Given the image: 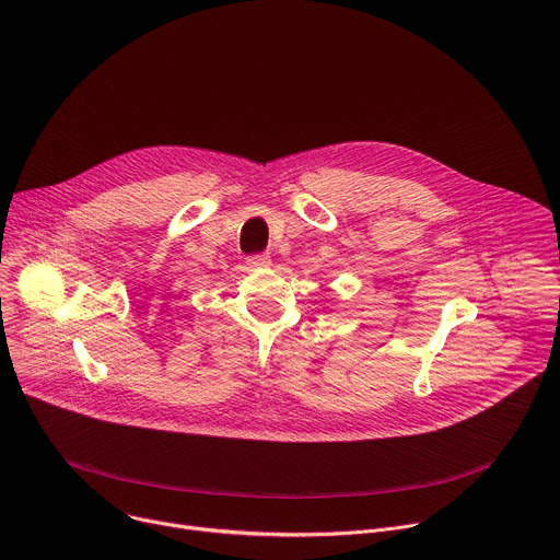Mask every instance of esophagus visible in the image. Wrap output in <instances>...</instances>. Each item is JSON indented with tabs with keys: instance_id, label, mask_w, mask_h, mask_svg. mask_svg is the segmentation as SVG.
Returning a JSON list of instances; mask_svg holds the SVG:
<instances>
[{
	"instance_id": "esophagus-1",
	"label": "esophagus",
	"mask_w": 560,
	"mask_h": 560,
	"mask_svg": "<svg viewBox=\"0 0 560 560\" xmlns=\"http://www.w3.org/2000/svg\"><path fill=\"white\" fill-rule=\"evenodd\" d=\"M246 266L248 268H270L272 266V259L268 257V255H253V257H248L246 259Z\"/></svg>"
}]
</instances>
